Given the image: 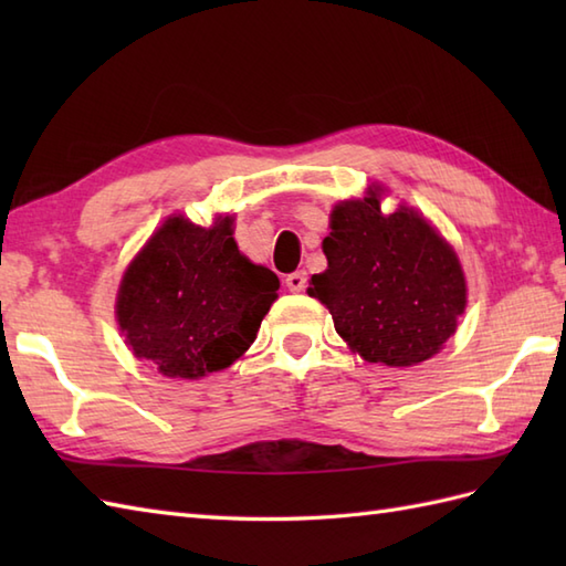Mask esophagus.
<instances>
[{
  "mask_svg": "<svg viewBox=\"0 0 566 566\" xmlns=\"http://www.w3.org/2000/svg\"><path fill=\"white\" fill-rule=\"evenodd\" d=\"M306 282H308V276H306L304 270L286 274V280H284L286 290H290V292H304L306 290Z\"/></svg>",
  "mask_w": 566,
  "mask_h": 566,
  "instance_id": "34e87169",
  "label": "esophagus"
}]
</instances>
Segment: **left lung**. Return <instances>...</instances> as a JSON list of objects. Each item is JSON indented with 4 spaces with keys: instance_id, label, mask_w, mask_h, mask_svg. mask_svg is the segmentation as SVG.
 <instances>
[{
    "instance_id": "obj_1",
    "label": "left lung",
    "mask_w": 566,
    "mask_h": 566,
    "mask_svg": "<svg viewBox=\"0 0 566 566\" xmlns=\"http://www.w3.org/2000/svg\"><path fill=\"white\" fill-rule=\"evenodd\" d=\"M323 252L328 270L311 276L308 296L328 306L335 331L367 363H423L464 314L452 248L413 209L384 216L375 191L333 209Z\"/></svg>"
}]
</instances>
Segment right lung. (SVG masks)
<instances>
[{
    "label": "right lung",
    "mask_w": 566,
    "mask_h": 566,
    "mask_svg": "<svg viewBox=\"0 0 566 566\" xmlns=\"http://www.w3.org/2000/svg\"><path fill=\"white\" fill-rule=\"evenodd\" d=\"M231 219L201 228L175 216L130 262L116 316L136 357L165 377L199 379L243 355L280 290L276 274L252 264Z\"/></svg>",
    "instance_id": "right-lung-1"
}]
</instances>
